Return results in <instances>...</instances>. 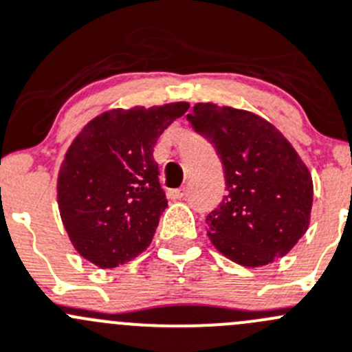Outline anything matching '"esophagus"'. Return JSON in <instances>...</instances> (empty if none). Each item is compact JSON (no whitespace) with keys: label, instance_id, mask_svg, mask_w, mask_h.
Masks as SVG:
<instances>
[{"label":"esophagus","instance_id":"obj_1","mask_svg":"<svg viewBox=\"0 0 352 352\" xmlns=\"http://www.w3.org/2000/svg\"><path fill=\"white\" fill-rule=\"evenodd\" d=\"M186 194H187L186 187H179V189L168 190V196L172 197V199H182V197H186Z\"/></svg>","mask_w":352,"mask_h":352}]
</instances>
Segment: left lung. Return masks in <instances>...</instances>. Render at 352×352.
Returning <instances> with one entry per match:
<instances>
[{
    "label": "left lung",
    "instance_id": "8db88e82",
    "mask_svg": "<svg viewBox=\"0 0 352 352\" xmlns=\"http://www.w3.org/2000/svg\"><path fill=\"white\" fill-rule=\"evenodd\" d=\"M217 149L227 194L206 217L214 248L242 267L287 254L309 225L313 180L291 142L245 110L197 103L187 115Z\"/></svg>",
    "mask_w": 352,
    "mask_h": 352
}]
</instances>
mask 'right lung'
I'll return each mask as SVG.
<instances>
[{
	"label": "right lung",
	"instance_id": "obj_1",
	"mask_svg": "<svg viewBox=\"0 0 352 352\" xmlns=\"http://www.w3.org/2000/svg\"><path fill=\"white\" fill-rule=\"evenodd\" d=\"M189 103L117 108L85 125L58 172V208L78 254L115 268L153 241L166 204L160 186L156 141Z\"/></svg>",
	"mask_w": 352,
	"mask_h": 352
}]
</instances>
